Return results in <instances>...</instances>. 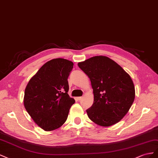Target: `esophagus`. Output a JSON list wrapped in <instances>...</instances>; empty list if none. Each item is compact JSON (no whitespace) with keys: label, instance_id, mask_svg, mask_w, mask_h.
Listing matches in <instances>:
<instances>
[{"label":"esophagus","instance_id":"esophagus-1","mask_svg":"<svg viewBox=\"0 0 158 158\" xmlns=\"http://www.w3.org/2000/svg\"><path fill=\"white\" fill-rule=\"evenodd\" d=\"M82 97H77V100L78 101H81V99H82Z\"/></svg>","mask_w":158,"mask_h":158}]
</instances>
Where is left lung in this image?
I'll return each mask as SVG.
<instances>
[{
    "instance_id": "8db88e82",
    "label": "left lung",
    "mask_w": 158,
    "mask_h": 158,
    "mask_svg": "<svg viewBox=\"0 0 158 158\" xmlns=\"http://www.w3.org/2000/svg\"><path fill=\"white\" fill-rule=\"evenodd\" d=\"M78 66L88 75L93 89V104L87 110L89 118L102 127L118 123L134 101V85L130 75L106 56L93 57Z\"/></svg>"
}]
</instances>
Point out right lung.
Listing matches in <instances>:
<instances>
[{
    "instance_id": "right-lung-1",
    "label": "right lung",
    "mask_w": 158,
    "mask_h": 158,
    "mask_svg": "<svg viewBox=\"0 0 158 158\" xmlns=\"http://www.w3.org/2000/svg\"><path fill=\"white\" fill-rule=\"evenodd\" d=\"M73 63L63 58L46 63L27 85L24 107L31 118L46 131L56 130L66 121L74 98L68 93L67 81Z\"/></svg>"
}]
</instances>
